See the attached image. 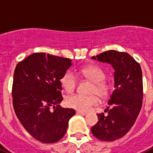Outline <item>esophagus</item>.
Segmentation results:
<instances>
[{"label": "esophagus", "mask_w": 153, "mask_h": 153, "mask_svg": "<svg viewBox=\"0 0 153 153\" xmlns=\"http://www.w3.org/2000/svg\"><path fill=\"white\" fill-rule=\"evenodd\" d=\"M76 114L82 115V116H86V115H87V112H80V111H76Z\"/></svg>", "instance_id": "34e87169"}]
</instances>
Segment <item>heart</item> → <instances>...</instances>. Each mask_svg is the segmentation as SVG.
Masks as SVG:
<instances>
[{
	"mask_svg": "<svg viewBox=\"0 0 153 153\" xmlns=\"http://www.w3.org/2000/svg\"><path fill=\"white\" fill-rule=\"evenodd\" d=\"M77 73L80 76L91 82L92 85L88 90V93L91 95L73 94L68 96L65 99V104L68 107L80 112H87L92 107L98 105V97L101 100L108 98L112 86L111 82L105 80L106 73L101 67L97 65H89L79 68ZM60 80L61 85L68 93L73 92L77 84V79L71 70L65 72Z\"/></svg>",
	"mask_w": 153,
	"mask_h": 153,
	"instance_id": "obj_1",
	"label": "heart"
}]
</instances>
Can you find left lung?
Instances as JSON below:
<instances>
[{"label": "left lung", "instance_id": "left-lung-1", "mask_svg": "<svg viewBox=\"0 0 153 153\" xmlns=\"http://www.w3.org/2000/svg\"><path fill=\"white\" fill-rule=\"evenodd\" d=\"M96 57L112 65L116 89L108 100V114H97L99 121L92 128L98 140L113 141L124 137L138 117L143 100V80L140 64L125 52L108 50ZM93 56V59H96Z\"/></svg>", "mask_w": 153, "mask_h": 153}]
</instances>
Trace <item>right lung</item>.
Listing matches in <instances>:
<instances>
[{"label":"right lung","instance_id":"right-lung-1","mask_svg":"<svg viewBox=\"0 0 153 153\" xmlns=\"http://www.w3.org/2000/svg\"><path fill=\"white\" fill-rule=\"evenodd\" d=\"M71 59L35 53L16 66L12 88L13 105L21 125L32 137L45 144L59 141L75 110L64 108L60 77Z\"/></svg>","mask_w":153,"mask_h":153}]
</instances>
